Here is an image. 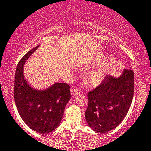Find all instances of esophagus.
I'll return each instance as SVG.
<instances>
[{
    "mask_svg": "<svg viewBox=\"0 0 151 151\" xmlns=\"http://www.w3.org/2000/svg\"><path fill=\"white\" fill-rule=\"evenodd\" d=\"M80 92H81V90L78 88L72 89V90H71V94H72V95H73V96H76V95L80 94Z\"/></svg>",
    "mask_w": 151,
    "mask_h": 151,
    "instance_id": "esophagus-1",
    "label": "esophagus"
}]
</instances>
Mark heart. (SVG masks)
<instances>
[{
    "label": "heart",
    "mask_w": 151,
    "mask_h": 151,
    "mask_svg": "<svg viewBox=\"0 0 151 151\" xmlns=\"http://www.w3.org/2000/svg\"><path fill=\"white\" fill-rule=\"evenodd\" d=\"M105 78V73L101 70H94L88 74L87 81L92 86H96L103 81Z\"/></svg>",
    "instance_id": "obj_1"
}]
</instances>
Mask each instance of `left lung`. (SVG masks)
<instances>
[{"label":"left lung","instance_id":"1","mask_svg":"<svg viewBox=\"0 0 151 151\" xmlns=\"http://www.w3.org/2000/svg\"><path fill=\"white\" fill-rule=\"evenodd\" d=\"M134 93V72L124 69L119 77L106 76L96 88L88 93L86 120L98 133L115 129L128 113Z\"/></svg>","mask_w":151,"mask_h":151}]
</instances>
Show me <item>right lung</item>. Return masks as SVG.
Wrapping results in <instances>:
<instances>
[{"label": "right lung", "instance_id": "obj_1", "mask_svg": "<svg viewBox=\"0 0 151 151\" xmlns=\"http://www.w3.org/2000/svg\"><path fill=\"white\" fill-rule=\"evenodd\" d=\"M36 46L20 59L14 80V100L18 113L31 129L40 133L54 131L60 124L65 105L70 99V86L56 83L45 90L31 88L23 75L24 64Z\"/></svg>", "mask_w": 151, "mask_h": 151}]
</instances>
